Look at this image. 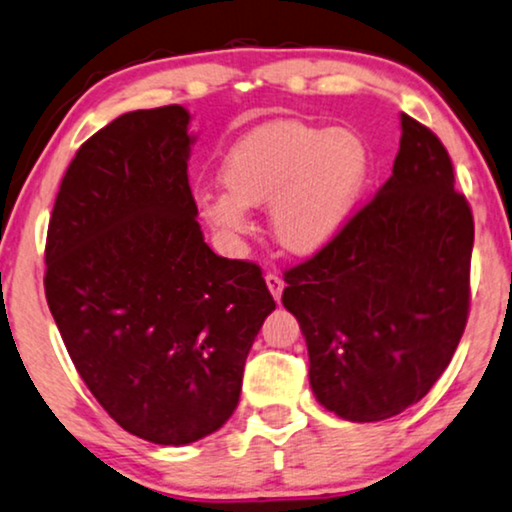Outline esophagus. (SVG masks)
I'll use <instances>...</instances> for the list:
<instances>
[{"label": "esophagus", "mask_w": 512, "mask_h": 512, "mask_svg": "<svg viewBox=\"0 0 512 512\" xmlns=\"http://www.w3.org/2000/svg\"><path fill=\"white\" fill-rule=\"evenodd\" d=\"M264 281H267V288H269L271 295H274L276 302H281V295H283V288H285L283 278L278 274H271V271H269V274L264 276Z\"/></svg>", "instance_id": "1"}]
</instances>
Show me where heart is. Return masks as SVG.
Instances as JSON below:
<instances>
[{
  "label": "heart",
  "mask_w": 512,
  "mask_h": 512,
  "mask_svg": "<svg viewBox=\"0 0 512 512\" xmlns=\"http://www.w3.org/2000/svg\"><path fill=\"white\" fill-rule=\"evenodd\" d=\"M365 142L346 128L297 121L264 126L222 163L224 192L206 194L201 213L215 231L241 238L248 208L271 206V229L285 250L313 255L335 241L367 180Z\"/></svg>",
  "instance_id": "obj_1"
}]
</instances>
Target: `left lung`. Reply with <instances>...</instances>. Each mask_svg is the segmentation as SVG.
Listing matches in <instances>:
<instances>
[{
  "label": "left lung",
  "instance_id": "8db88e82",
  "mask_svg": "<svg viewBox=\"0 0 512 512\" xmlns=\"http://www.w3.org/2000/svg\"><path fill=\"white\" fill-rule=\"evenodd\" d=\"M386 185L335 241L283 274L318 403L381 421L419 403L466 330L473 213L431 128L403 114Z\"/></svg>",
  "mask_w": 512,
  "mask_h": 512
}]
</instances>
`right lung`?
<instances>
[{"mask_svg":"<svg viewBox=\"0 0 512 512\" xmlns=\"http://www.w3.org/2000/svg\"><path fill=\"white\" fill-rule=\"evenodd\" d=\"M189 112L121 114L65 170L46 234V302L109 417L189 445L238 405L245 358L276 309L255 262L203 241L187 175Z\"/></svg>","mask_w":512,"mask_h":512,"instance_id":"obj_1","label":"right lung"}]
</instances>
